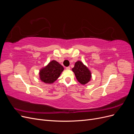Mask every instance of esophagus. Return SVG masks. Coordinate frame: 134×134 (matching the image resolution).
<instances>
[{
  "instance_id": "1",
  "label": "esophagus",
  "mask_w": 134,
  "mask_h": 134,
  "mask_svg": "<svg viewBox=\"0 0 134 134\" xmlns=\"http://www.w3.org/2000/svg\"><path fill=\"white\" fill-rule=\"evenodd\" d=\"M66 69L67 70H69L70 69V68L69 66H68V67H66Z\"/></svg>"
}]
</instances>
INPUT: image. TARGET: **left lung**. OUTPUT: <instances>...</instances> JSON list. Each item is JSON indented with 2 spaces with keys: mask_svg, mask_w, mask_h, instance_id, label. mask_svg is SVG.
Listing matches in <instances>:
<instances>
[{
  "mask_svg": "<svg viewBox=\"0 0 134 134\" xmlns=\"http://www.w3.org/2000/svg\"><path fill=\"white\" fill-rule=\"evenodd\" d=\"M72 71L76 76L78 82L83 85L90 82L91 78V71L88 68L80 61H77L75 63L74 67L72 69Z\"/></svg>",
  "mask_w": 134,
  "mask_h": 134,
  "instance_id": "obj_1",
  "label": "left lung"
}]
</instances>
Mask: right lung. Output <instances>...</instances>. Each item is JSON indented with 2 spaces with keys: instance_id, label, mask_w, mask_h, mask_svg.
Here are the masks:
<instances>
[{
  "instance_id": "obj_1",
  "label": "right lung",
  "mask_w": 134,
  "mask_h": 134,
  "mask_svg": "<svg viewBox=\"0 0 134 134\" xmlns=\"http://www.w3.org/2000/svg\"><path fill=\"white\" fill-rule=\"evenodd\" d=\"M64 69V67L58 62L52 60L40 70V79L44 83L52 84L59 78Z\"/></svg>"
}]
</instances>
